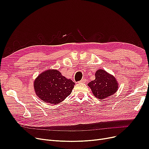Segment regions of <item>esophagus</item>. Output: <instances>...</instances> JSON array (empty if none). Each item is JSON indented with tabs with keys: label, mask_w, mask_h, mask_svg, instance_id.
<instances>
[{
	"label": "esophagus",
	"mask_w": 149,
	"mask_h": 149,
	"mask_svg": "<svg viewBox=\"0 0 149 149\" xmlns=\"http://www.w3.org/2000/svg\"><path fill=\"white\" fill-rule=\"evenodd\" d=\"M86 81V80L84 79H81L79 83H85Z\"/></svg>",
	"instance_id": "34e87169"
}]
</instances>
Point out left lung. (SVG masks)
<instances>
[{"mask_svg":"<svg viewBox=\"0 0 149 149\" xmlns=\"http://www.w3.org/2000/svg\"><path fill=\"white\" fill-rule=\"evenodd\" d=\"M95 79L88 85L93 95L99 99L110 97L118 91V83L116 78L103 69H98L95 72Z\"/></svg>","mask_w":149,"mask_h":149,"instance_id":"8db88e82","label":"left lung"}]
</instances>
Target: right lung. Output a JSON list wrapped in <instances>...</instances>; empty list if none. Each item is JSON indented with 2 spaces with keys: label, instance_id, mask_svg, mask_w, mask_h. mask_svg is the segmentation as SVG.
Returning <instances> with one entry per match:
<instances>
[{
  "label": "right lung",
  "instance_id": "1",
  "mask_svg": "<svg viewBox=\"0 0 149 149\" xmlns=\"http://www.w3.org/2000/svg\"><path fill=\"white\" fill-rule=\"evenodd\" d=\"M75 83L63 76L56 69H48L39 74L34 81L36 95L45 103L57 104L72 92Z\"/></svg>",
  "mask_w": 149,
  "mask_h": 149
}]
</instances>
